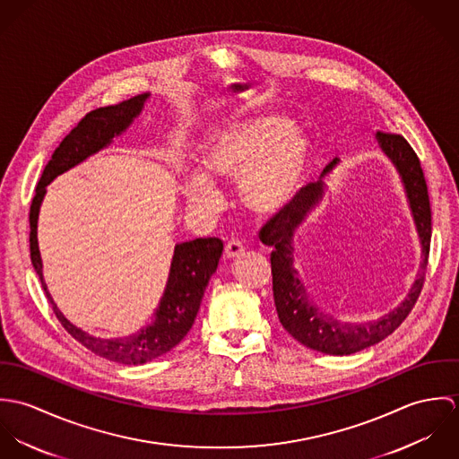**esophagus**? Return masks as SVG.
<instances>
[{"label":"esophagus","mask_w":459,"mask_h":459,"mask_svg":"<svg viewBox=\"0 0 459 459\" xmlns=\"http://www.w3.org/2000/svg\"><path fill=\"white\" fill-rule=\"evenodd\" d=\"M244 251H246V247H244V244L240 242V240H235V238H231L228 244H226V247H224V253H226V256L228 258H240L242 255H244Z\"/></svg>","instance_id":"obj_1"}]
</instances>
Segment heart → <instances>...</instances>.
<instances>
[{"instance_id":"heart-1","label":"heart","mask_w":459,"mask_h":459,"mask_svg":"<svg viewBox=\"0 0 459 459\" xmlns=\"http://www.w3.org/2000/svg\"><path fill=\"white\" fill-rule=\"evenodd\" d=\"M203 162L215 177L240 182L251 210L272 215L288 208L302 191L311 144L279 117H253L217 132L204 146ZM186 189L197 206H210L219 197L217 186L203 171L189 173Z\"/></svg>"}]
</instances>
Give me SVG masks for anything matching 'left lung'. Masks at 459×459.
<instances>
[{
    "label": "left lung",
    "instance_id": "obj_1",
    "mask_svg": "<svg viewBox=\"0 0 459 459\" xmlns=\"http://www.w3.org/2000/svg\"><path fill=\"white\" fill-rule=\"evenodd\" d=\"M377 137L382 150L391 157L403 178L422 244V272L415 279L404 302L397 309H394L393 313L385 315L377 322L357 325L337 322L333 316L318 311L316 306L309 302L293 266V237L307 213L324 197L322 182L302 187L297 199L288 208L266 221V224L260 230V240L264 246H270L273 249L270 255V263L273 302L279 322L299 342L327 355H351L380 342L389 333H393L413 309L426 279V266L431 244V206L420 160L403 135L378 132ZM335 162L337 160L330 162L324 173H328L335 166Z\"/></svg>",
    "mask_w": 459,
    "mask_h": 459
}]
</instances>
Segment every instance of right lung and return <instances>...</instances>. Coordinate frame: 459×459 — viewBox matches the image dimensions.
<instances>
[{"label":"right lung","instance_id":"1","mask_svg":"<svg viewBox=\"0 0 459 459\" xmlns=\"http://www.w3.org/2000/svg\"><path fill=\"white\" fill-rule=\"evenodd\" d=\"M146 99L148 93L135 95L129 100L99 108L84 115V118H81V122L66 134L60 146L51 155V160L46 164L30 206V255L48 300L53 306V313L66 332L84 348L120 364L150 362L173 350L187 335L196 320L204 288L212 273L217 270V263L224 249L222 240L210 237L178 244L175 247L169 279L155 313V320L129 337L100 339L72 325L53 302L42 275V260L37 242V219L49 182L108 146L115 135L126 131L132 120L141 113Z\"/></svg>","mask_w":459,"mask_h":459}]
</instances>
